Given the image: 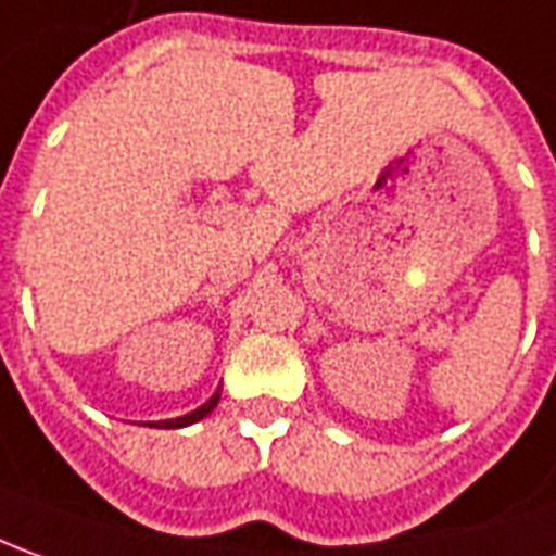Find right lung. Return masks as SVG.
I'll return each mask as SVG.
<instances>
[{
    "mask_svg": "<svg viewBox=\"0 0 556 556\" xmlns=\"http://www.w3.org/2000/svg\"><path fill=\"white\" fill-rule=\"evenodd\" d=\"M217 400H220V390H217L205 405H199L197 412H190V415H184V417H175V420H160V427H166V430H175V427H190V424H197V420H202L205 415H212Z\"/></svg>",
    "mask_w": 556,
    "mask_h": 556,
    "instance_id": "add662e5",
    "label": "right lung"
}]
</instances>
